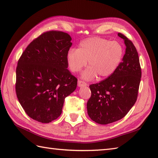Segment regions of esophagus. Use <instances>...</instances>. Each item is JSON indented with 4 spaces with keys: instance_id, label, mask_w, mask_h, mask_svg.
<instances>
[{
    "instance_id": "1",
    "label": "esophagus",
    "mask_w": 158,
    "mask_h": 158,
    "mask_svg": "<svg viewBox=\"0 0 158 158\" xmlns=\"http://www.w3.org/2000/svg\"><path fill=\"white\" fill-rule=\"evenodd\" d=\"M87 83L84 81H81V80H79L78 81V86L79 87H83V86H86Z\"/></svg>"
}]
</instances>
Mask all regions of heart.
Segmentation results:
<instances>
[{"label":"heart","instance_id":"1","mask_svg":"<svg viewBox=\"0 0 158 158\" xmlns=\"http://www.w3.org/2000/svg\"><path fill=\"white\" fill-rule=\"evenodd\" d=\"M124 48L118 41H110L100 37H90L80 42L78 49H70L66 58L69 68L77 73L87 65L82 74L86 80L109 78L118 69L124 55Z\"/></svg>","mask_w":158,"mask_h":158}]
</instances>
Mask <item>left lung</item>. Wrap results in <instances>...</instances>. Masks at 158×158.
Masks as SVG:
<instances>
[{
  "mask_svg": "<svg viewBox=\"0 0 158 158\" xmlns=\"http://www.w3.org/2000/svg\"><path fill=\"white\" fill-rule=\"evenodd\" d=\"M126 45L122 62L115 73L103 81L89 85L92 95L87 109L92 120L99 124L117 122L135 105L141 78L138 52L132 42L118 33Z\"/></svg>",
  "mask_w": 158,
  "mask_h": 158,
  "instance_id": "obj_1",
  "label": "left lung"
}]
</instances>
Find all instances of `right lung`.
Wrapping results in <instances>:
<instances>
[{
	"label": "right lung",
	"mask_w": 158,
	"mask_h": 158,
	"mask_svg": "<svg viewBox=\"0 0 158 158\" xmlns=\"http://www.w3.org/2000/svg\"><path fill=\"white\" fill-rule=\"evenodd\" d=\"M71 40L66 32H44L30 43L18 60L17 97L26 114L39 122L58 118L65 98L77 88V79L67 69Z\"/></svg>",
	"instance_id": "add662e5"
}]
</instances>
